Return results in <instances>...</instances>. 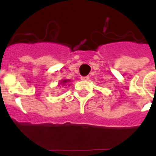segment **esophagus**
<instances>
[{"mask_svg":"<svg viewBox=\"0 0 156 156\" xmlns=\"http://www.w3.org/2000/svg\"><path fill=\"white\" fill-rule=\"evenodd\" d=\"M81 80H89V76H81L80 77Z\"/></svg>","mask_w":156,"mask_h":156,"instance_id":"esophagus-1","label":"esophagus"}]
</instances>
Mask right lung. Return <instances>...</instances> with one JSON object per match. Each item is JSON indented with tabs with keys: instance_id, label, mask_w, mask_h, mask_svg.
I'll use <instances>...</instances> for the list:
<instances>
[{
	"instance_id": "right-lung-1",
	"label": "right lung",
	"mask_w": 156,
	"mask_h": 156,
	"mask_svg": "<svg viewBox=\"0 0 156 156\" xmlns=\"http://www.w3.org/2000/svg\"><path fill=\"white\" fill-rule=\"evenodd\" d=\"M69 82H70V80H62L61 81V83H62L63 85L64 84H66V83H69Z\"/></svg>"
}]
</instances>
